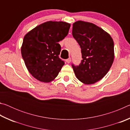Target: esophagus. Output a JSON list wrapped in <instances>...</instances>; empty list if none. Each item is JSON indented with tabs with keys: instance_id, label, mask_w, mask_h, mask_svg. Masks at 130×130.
Instances as JSON below:
<instances>
[{
	"instance_id": "esophagus-1",
	"label": "esophagus",
	"mask_w": 130,
	"mask_h": 130,
	"mask_svg": "<svg viewBox=\"0 0 130 130\" xmlns=\"http://www.w3.org/2000/svg\"><path fill=\"white\" fill-rule=\"evenodd\" d=\"M66 62H67L68 63H69L70 62H71V58H69L67 60H66Z\"/></svg>"
}]
</instances>
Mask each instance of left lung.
Returning <instances> with one entry per match:
<instances>
[{
    "instance_id": "1",
    "label": "left lung",
    "mask_w": 130,
    "mask_h": 130,
    "mask_svg": "<svg viewBox=\"0 0 130 130\" xmlns=\"http://www.w3.org/2000/svg\"><path fill=\"white\" fill-rule=\"evenodd\" d=\"M72 35L81 47L83 58L78 65H72L76 77L86 84L98 82L113 62L112 38L94 24L81 21L73 23Z\"/></svg>"
}]
</instances>
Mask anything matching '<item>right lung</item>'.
<instances>
[{
  "label": "right lung",
  "instance_id": "add662e5",
  "mask_svg": "<svg viewBox=\"0 0 130 130\" xmlns=\"http://www.w3.org/2000/svg\"><path fill=\"white\" fill-rule=\"evenodd\" d=\"M70 25L64 22L49 21L25 35L22 56L30 74L37 80L49 83L58 76L65 62L59 58L58 42L68 34Z\"/></svg>",
  "mask_w": 130,
  "mask_h": 130
}]
</instances>
